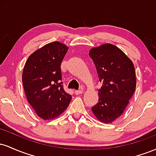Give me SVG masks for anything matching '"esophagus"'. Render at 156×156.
<instances>
[{"instance_id": "esophagus-1", "label": "esophagus", "mask_w": 156, "mask_h": 156, "mask_svg": "<svg viewBox=\"0 0 156 156\" xmlns=\"http://www.w3.org/2000/svg\"><path fill=\"white\" fill-rule=\"evenodd\" d=\"M83 89H80V90H76V91H75V94H76V95H78V94H82V93H83Z\"/></svg>"}]
</instances>
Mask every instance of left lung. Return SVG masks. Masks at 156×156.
Here are the masks:
<instances>
[{"instance_id":"8db88e82","label":"left lung","mask_w":156,"mask_h":156,"mask_svg":"<svg viewBox=\"0 0 156 156\" xmlns=\"http://www.w3.org/2000/svg\"><path fill=\"white\" fill-rule=\"evenodd\" d=\"M101 87L98 103L92 108L97 119L105 124L119 118L128 106L136 86L133 62L117 46L105 43L91 48Z\"/></svg>"}]
</instances>
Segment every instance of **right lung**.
Segmentation results:
<instances>
[{
	"instance_id": "obj_1",
	"label": "right lung",
	"mask_w": 156,
	"mask_h": 156,
	"mask_svg": "<svg viewBox=\"0 0 156 156\" xmlns=\"http://www.w3.org/2000/svg\"><path fill=\"white\" fill-rule=\"evenodd\" d=\"M68 48L57 41L48 43L32 53L23 67L22 80L27 101L44 120L60 116L72 100L61 82V64Z\"/></svg>"
}]
</instances>
